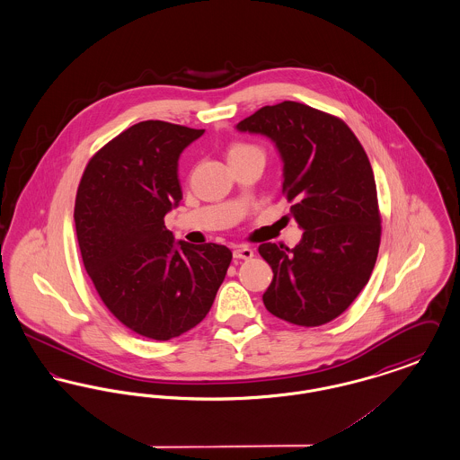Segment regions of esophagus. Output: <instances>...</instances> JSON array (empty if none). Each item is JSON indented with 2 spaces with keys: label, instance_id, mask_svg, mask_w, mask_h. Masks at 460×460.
Instances as JSON below:
<instances>
[{
  "label": "esophagus",
  "instance_id": "1",
  "mask_svg": "<svg viewBox=\"0 0 460 460\" xmlns=\"http://www.w3.org/2000/svg\"><path fill=\"white\" fill-rule=\"evenodd\" d=\"M233 255H234V259L250 261V259L253 257V248H252V246H248V244H238V246H234Z\"/></svg>",
  "mask_w": 460,
  "mask_h": 460
}]
</instances>
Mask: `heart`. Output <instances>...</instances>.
Listing matches in <instances>:
<instances>
[{
  "instance_id": "1",
  "label": "heart",
  "mask_w": 460,
  "mask_h": 460,
  "mask_svg": "<svg viewBox=\"0 0 460 460\" xmlns=\"http://www.w3.org/2000/svg\"><path fill=\"white\" fill-rule=\"evenodd\" d=\"M261 152L255 145H250V143H243V141H234L229 145L227 148V158L229 160H234V158H241L244 155L257 154ZM262 154V152H261Z\"/></svg>"
}]
</instances>
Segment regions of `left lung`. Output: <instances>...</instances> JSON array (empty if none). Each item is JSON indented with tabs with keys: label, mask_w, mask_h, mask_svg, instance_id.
<instances>
[{
	"label": "left lung",
	"mask_w": 460,
	"mask_h": 460,
	"mask_svg": "<svg viewBox=\"0 0 460 460\" xmlns=\"http://www.w3.org/2000/svg\"><path fill=\"white\" fill-rule=\"evenodd\" d=\"M236 128L276 143L289 214L305 229L291 250L259 246L274 272L263 305L296 326L331 323L367 285L377 259L381 214L367 154L340 117L296 102L262 107Z\"/></svg>",
	"instance_id": "1"
}]
</instances>
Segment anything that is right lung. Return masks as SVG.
<instances>
[{
    "label": "right lung",
    "instance_id": "obj_1",
    "mask_svg": "<svg viewBox=\"0 0 460 460\" xmlns=\"http://www.w3.org/2000/svg\"><path fill=\"white\" fill-rule=\"evenodd\" d=\"M203 132L164 120L134 124L91 156L75 195L79 250L102 302L156 341L205 319L233 261L224 244L175 243L164 224L182 199L179 155Z\"/></svg>",
    "mask_w": 460,
    "mask_h": 460
}]
</instances>
